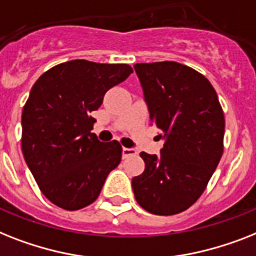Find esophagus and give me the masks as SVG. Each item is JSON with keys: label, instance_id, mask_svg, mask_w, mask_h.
Returning a JSON list of instances; mask_svg holds the SVG:
<instances>
[{"label": "esophagus", "instance_id": "34e87169", "mask_svg": "<svg viewBox=\"0 0 256 256\" xmlns=\"http://www.w3.org/2000/svg\"><path fill=\"white\" fill-rule=\"evenodd\" d=\"M132 155H136V150L134 148H128V147H124L122 148V158H128L132 156Z\"/></svg>", "mask_w": 256, "mask_h": 256}]
</instances>
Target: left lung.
<instances>
[{
    "mask_svg": "<svg viewBox=\"0 0 256 256\" xmlns=\"http://www.w3.org/2000/svg\"><path fill=\"white\" fill-rule=\"evenodd\" d=\"M150 120L164 139L160 155L140 152L142 175L132 178L136 202L158 216L186 210L206 188L224 152L225 117L213 85L176 62L134 66Z\"/></svg>",
    "mask_w": 256,
    "mask_h": 256,
    "instance_id": "obj_1",
    "label": "left lung"
}]
</instances>
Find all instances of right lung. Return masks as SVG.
<instances>
[{
  "label": "right lung",
  "instance_id": "add662e5",
  "mask_svg": "<svg viewBox=\"0 0 256 256\" xmlns=\"http://www.w3.org/2000/svg\"><path fill=\"white\" fill-rule=\"evenodd\" d=\"M132 74L128 64L70 60L36 80L22 112V152L39 189L56 206L78 210L94 202L121 163L117 140L92 132L104 96Z\"/></svg>",
  "mask_w": 256,
  "mask_h": 256
}]
</instances>
